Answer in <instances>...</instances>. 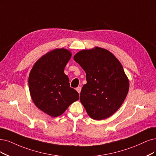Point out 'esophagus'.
<instances>
[{"label":"esophagus","mask_w":156,"mask_h":156,"mask_svg":"<svg viewBox=\"0 0 156 156\" xmlns=\"http://www.w3.org/2000/svg\"><path fill=\"white\" fill-rule=\"evenodd\" d=\"M76 90L78 91V93L80 94V92H81V90H82V87H80V86H79V87H78L76 89Z\"/></svg>","instance_id":"obj_1"}]
</instances>
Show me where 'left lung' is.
Returning <instances> with one entry per match:
<instances>
[{"mask_svg":"<svg viewBox=\"0 0 156 156\" xmlns=\"http://www.w3.org/2000/svg\"><path fill=\"white\" fill-rule=\"evenodd\" d=\"M74 60L86 73L87 83L80 100L89 116L96 120L110 117L122 105L129 91L123 66L110 51L98 47L78 52Z\"/></svg>","mask_w":156,"mask_h":156,"instance_id":"left-lung-1","label":"left lung"}]
</instances>
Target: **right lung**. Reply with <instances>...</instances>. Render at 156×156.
<instances>
[{
  "instance_id": "1",
  "label": "right lung",
  "mask_w": 156,
  "mask_h": 156,
  "mask_svg": "<svg viewBox=\"0 0 156 156\" xmlns=\"http://www.w3.org/2000/svg\"><path fill=\"white\" fill-rule=\"evenodd\" d=\"M71 57L66 49H56L43 56L33 67L28 83L31 98L40 110L57 117L79 99V94L70 87L64 68Z\"/></svg>"
}]
</instances>
